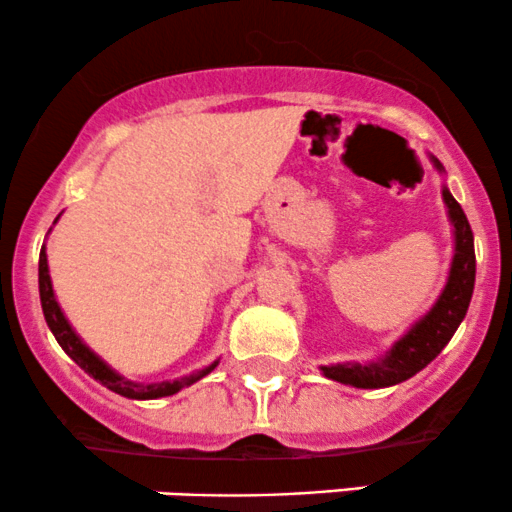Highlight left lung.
<instances>
[{"label": "left lung", "instance_id": "left-lung-1", "mask_svg": "<svg viewBox=\"0 0 512 512\" xmlns=\"http://www.w3.org/2000/svg\"><path fill=\"white\" fill-rule=\"evenodd\" d=\"M431 161L438 170H443L438 158L431 156ZM443 199L452 226H455V257H452L448 284H445L436 305L399 342H395L385 358L366 363V366H361V363L322 366L325 378H332L344 385L363 387V390H378V387L404 383L411 375L419 373L421 368H426L445 349L452 334L457 332L464 315H467L469 301H472L477 257H474L472 228H469L467 216H464L460 204L455 202V197L450 195L448 187H443Z\"/></svg>", "mask_w": 512, "mask_h": 512}]
</instances>
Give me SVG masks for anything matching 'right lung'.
Instances as JSON below:
<instances>
[{
    "label": "right lung",
    "mask_w": 512,
    "mask_h": 512,
    "mask_svg": "<svg viewBox=\"0 0 512 512\" xmlns=\"http://www.w3.org/2000/svg\"><path fill=\"white\" fill-rule=\"evenodd\" d=\"M38 286H40V305H43V315L45 322H48L50 332L55 334L57 344L67 351V356L72 358L76 366H81L88 375L98 380V383L108 387V390L117 392V395L129 397V399H158V397H170L175 392H180L182 387L197 383L199 378L211 373L219 361H214L211 366L197 370V373L185 375V378L178 380H166V383H151V385H142V383H132V380H125L120 373H115L108 363H103L101 358L93 354L88 346L76 337V332L72 330V325L64 317L62 308L57 305L55 291H52V281H50V272H48V255H45V248L40 250V262H38Z\"/></svg>",
    "instance_id": "obj_1"
}]
</instances>
